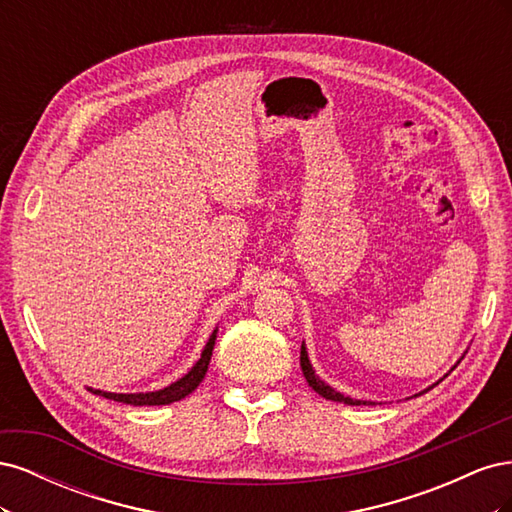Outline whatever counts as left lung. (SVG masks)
<instances>
[{
  "label": "left lung",
  "instance_id": "obj_1",
  "mask_svg": "<svg viewBox=\"0 0 512 512\" xmlns=\"http://www.w3.org/2000/svg\"><path fill=\"white\" fill-rule=\"evenodd\" d=\"M457 363H459V361H457ZM301 369H303V376H305L307 384L312 386V389H314L320 397H324V399L339 401V404H348V406H371V404H374V401H363V399L346 397V395H342V393H337V391L333 389V386H329L324 380H320V376H316V369L312 367V361H309V356H307L305 342L301 344ZM453 369H455V367H453ZM429 389H431V386H429ZM429 389H425V391H429ZM425 391H423V393H425Z\"/></svg>",
  "mask_w": 512,
  "mask_h": 512
}]
</instances>
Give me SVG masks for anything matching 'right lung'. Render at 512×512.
<instances>
[{
	"mask_svg": "<svg viewBox=\"0 0 512 512\" xmlns=\"http://www.w3.org/2000/svg\"><path fill=\"white\" fill-rule=\"evenodd\" d=\"M215 337H218V327L213 329V333L209 335L207 344L200 352V359L194 363V367L188 371V374L181 376L177 382L164 386L160 391H147V393H108V391H100V389H91L87 386V391H91L94 395L113 399V401H121V404H130V406H168L175 404V401L188 397L192 391H196V386L203 382L207 369H209V361L213 354V346H215Z\"/></svg>",
	"mask_w": 512,
	"mask_h": 512,
	"instance_id": "right-lung-1",
	"label": "right lung"
}]
</instances>
